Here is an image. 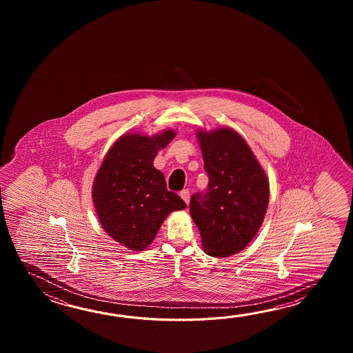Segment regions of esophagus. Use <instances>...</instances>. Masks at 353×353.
I'll return each instance as SVG.
<instances>
[{
    "instance_id": "1",
    "label": "esophagus",
    "mask_w": 353,
    "mask_h": 353,
    "mask_svg": "<svg viewBox=\"0 0 353 353\" xmlns=\"http://www.w3.org/2000/svg\"><path fill=\"white\" fill-rule=\"evenodd\" d=\"M180 196L183 198V201L189 204V201H190V192L188 190V189H184V190H181L180 192Z\"/></svg>"
}]
</instances>
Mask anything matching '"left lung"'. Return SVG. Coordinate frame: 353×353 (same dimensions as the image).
Masks as SVG:
<instances>
[{
	"label": "left lung",
	"mask_w": 353,
	"mask_h": 353,
	"mask_svg": "<svg viewBox=\"0 0 353 353\" xmlns=\"http://www.w3.org/2000/svg\"><path fill=\"white\" fill-rule=\"evenodd\" d=\"M208 189L190 198L189 212L207 255L242 251L263 225L270 187L263 166L242 136L230 128L196 132Z\"/></svg>",
	"instance_id": "left-lung-1"
}]
</instances>
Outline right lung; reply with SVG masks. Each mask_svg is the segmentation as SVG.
Returning <instances> with one entry per match:
<instances>
[{
	"label": "right lung",
	"mask_w": 353,
	"mask_h": 353,
	"mask_svg": "<svg viewBox=\"0 0 353 353\" xmlns=\"http://www.w3.org/2000/svg\"><path fill=\"white\" fill-rule=\"evenodd\" d=\"M175 135L172 128L154 136L125 134L96 174L92 198L98 219L107 234L130 250H145L172 212L187 208L179 195L168 190L164 174L154 166L159 150Z\"/></svg>",
	"instance_id": "add662e5"
}]
</instances>
